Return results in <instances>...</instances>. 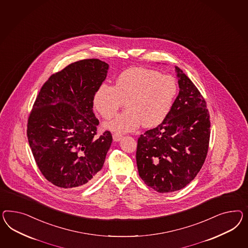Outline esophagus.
Wrapping results in <instances>:
<instances>
[{"mask_svg":"<svg viewBox=\"0 0 248 248\" xmlns=\"http://www.w3.org/2000/svg\"><path fill=\"white\" fill-rule=\"evenodd\" d=\"M113 138L114 141H119L122 139V135L119 134H113Z\"/></svg>","mask_w":248,"mask_h":248,"instance_id":"1","label":"esophagus"}]
</instances>
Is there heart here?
I'll use <instances>...</instances> for the list:
<instances>
[{"label":"heart","mask_w":248,"mask_h":248,"mask_svg":"<svg viewBox=\"0 0 248 248\" xmlns=\"http://www.w3.org/2000/svg\"><path fill=\"white\" fill-rule=\"evenodd\" d=\"M178 93L170 76L146 67H132L123 71L115 86L101 84L94 94V107L106 119L114 117L126 102L127 110L106 124L118 133L133 132L141 124L145 127L160 124L167 117Z\"/></svg>","instance_id":"heart-1"}]
</instances>
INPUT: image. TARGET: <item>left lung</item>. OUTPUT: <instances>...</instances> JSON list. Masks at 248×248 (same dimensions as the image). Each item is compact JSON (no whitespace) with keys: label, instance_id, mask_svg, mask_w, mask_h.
<instances>
[{"label":"left lung","instance_id":"obj_1","mask_svg":"<svg viewBox=\"0 0 248 248\" xmlns=\"http://www.w3.org/2000/svg\"><path fill=\"white\" fill-rule=\"evenodd\" d=\"M180 92L167 117L141 134L136 162L144 183L160 193L186 187L208 154L210 120L206 102L180 67H175Z\"/></svg>","mask_w":248,"mask_h":248}]
</instances>
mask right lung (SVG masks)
I'll return each mask as SVG.
<instances>
[{
  "mask_svg": "<svg viewBox=\"0 0 248 248\" xmlns=\"http://www.w3.org/2000/svg\"><path fill=\"white\" fill-rule=\"evenodd\" d=\"M109 65L77 61L52 75L41 87L28 120V141L41 173L57 187L91 183L104 166L113 138L96 136L94 94Z\"/></svg>",
  "mask_w": 248,
  "mask_h": 248,
  "instance_id": "right-lung-1",
  "label": "right lung"
}]
</instances>
